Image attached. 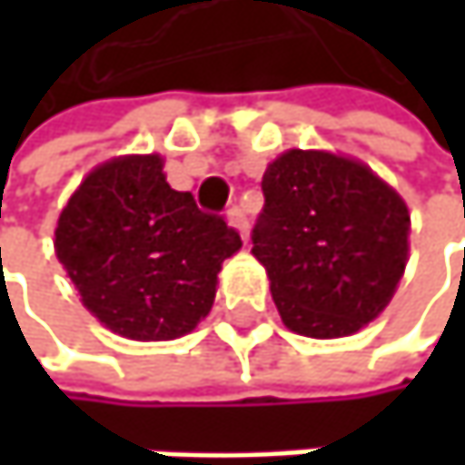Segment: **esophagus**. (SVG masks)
Instances as JSON below:
<instances>
[{"instance_id":"1","label":"esophagus","mask_w":465,"mask_h":465,"mask_svg":"<svg viewBox=\"0 0 465 465\" xmlns=\"http://www.w3.org/2000/svg\"><path fill=\"white\" fill-rule=\"evenodd\" d=\"M226 218H229V223H232L233 229L239 232V236H242V239H247L250 223H247V215H244V210H242V207H232Z\"/></svg>"}]
</instances>
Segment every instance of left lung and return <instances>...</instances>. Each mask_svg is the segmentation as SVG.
Wrapping results in <instances>:
<instances>
[{"label": "left lung", "mask_w": 465, "mask_h": 465, "mask_svg": "<svg viewBox=\"0 0 465 465\" xmlns=\"http://www.w3.org/2000/svg\"><path fill=\"white\" fill-rule=\"evenodd\" d=\"M252 255L282 323L312 339L350 336L393 299L410 255V210L366 163L288 150L263 174Z\"/></svg>", "instance_id": "1"}]
</instances>
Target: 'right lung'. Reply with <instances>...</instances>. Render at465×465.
I'll return each mask as SVG.
<instances>
[{
  "instance_id": "add662e5",
  "label": "right lung",
  "mask_w": 465,
  "mask_h": 465,
  "mask_svg": "<svg viewBox=\"0 0 465 465\" xmlns=\"http://www.w3.org/2000/svg\"><path fill=\"white\" fill-rule=\"evenodd\" d=\"M53 244L99 323L126 339L161 341L207 318L221 263L242 239L166 183L161 155H121L80 183Z\"/></svg>"
}]
</instances>
